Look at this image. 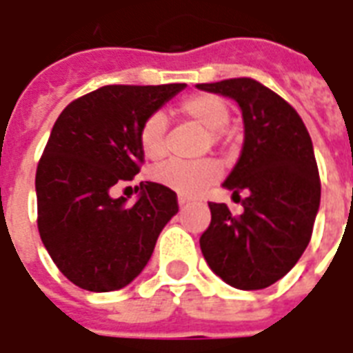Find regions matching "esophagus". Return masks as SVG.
Listing matches in <instances>:
<instances>
[{"instance_id": "esophagus-1", "label": "esophagus", "mask_w": 353, "mask_h": 353, "mask_svg": "<svg viewBox=\"0 0 353 353\" xmlns=\"http://www.w3.org/2000/svg\"><path fill=\"white\" fill-rule=\"evenodd\" d=\"M177 204H179V208H181V210H185V208L191 206V200L183 199V196H179V199H177Z\"/></svg>"}]
</instances>
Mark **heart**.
<instances>
[{"mask_svg": "<svg viewBox=\"0 0 353 353\" xmlns=\"http://www.w3.org/2000/svg\"><path fill=\"white\" fill-rule=\"evenodd\" d=\"M179 111L208 128L212 143L221 141L223 128L230 121L229 105L214 94H192L179 103ZM166 130L168 121L162 113H153L143 121L139 128V149L147 161L157 162L166 157ZM219 174L221 168L212 159L194 162L168 161L151 170V177L157 183L164 185L166 189L187 199L199 196L208 185L217 181Z\"/></svg>", "mask_w": 353, "mask_h": 353, "instance_id": "obj_1", "label": "heart"}]
</instances>
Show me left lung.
<instances>
[{
	"instance_id": "1",
	"label": "left lung",
	"mask_w": 353,
	"mask_h": 353,
	"mask_svg": "<svg viewBox=\"0 0 353 353\" xmlns=\"http://www.w3.org/2000/svg\"><path fill=\"white\" fill-rule=\"evenodd\" d=\"M234 100L244 119V145L223 187L244 212L210 202L212 223L200 236L204 259L223 281L265 289L296 265L319 210L318 164L310 134L288 101L250 77L196 85Z\"/></svg>"
}]
</instances>
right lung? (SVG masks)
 Segmentation results:
<instances>
[{"label":"right lung","instance_id":"right-lung-1","mask_svg":"<svg viewBox=\"0 0 353 353\" xmlns=\"http://www.w3.org/2000/svg\"><path fill=\"white\" fill-rule=\"evenodd\" d=\"M185 87L108 85L73 100L52 126L35 174L37 229L50 259L81 289L128 285L177 214L176 192L161 183H139L134 204L113 189L139 172L143 121Z\"/></svg>","mask_w":353,"mask_h":353}]
</instances>
